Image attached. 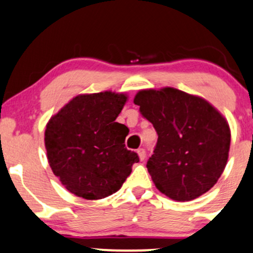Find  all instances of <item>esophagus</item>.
<instances>
[{"mask_svg":"<svg viewBox=\"0 0 253 253\" xmlns=\"http://www.w3.org/2000/svg\"><path fill=\"white\" fill-rule=\"evenodd\" d=\"M138 155H139L140 161L145 160V158H146V151H145V149H143V148L138 149Z\"/></svg>","mask_w":253,"mask_h":253,"instance_id":"obj_1","label":"esophagus"}]
</instances>
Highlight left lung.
Segmentation results:
<instances>
[{"label": "left lung", "instance_id": "obj_1", "mask_svg": "<svg viewBox=\"0 0 253 253\" xmlns=\"http://www.w3.org/2000/svg\"><path fill=\"white\" fill-rule=\"evenodd\" d=\"M134 104L158 135L146 163L155 186L177 202L209 191L228 160L230 131L223 116L205 99L173 87L139 91Z\"/></svg>", "mask_w": 253, "mask_h": 253}]
</instances>
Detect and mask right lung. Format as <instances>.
<instances>
[{"label":"right lung","instance_id":"obj_1","mask_svg":"<svg viewBox=\"0 0 253 253\" xmlns=\"http://www.w3.org/2000/svg\"><path fill=\"white\" fill-rule=\"evenodd\" d=\"M127 97L110 91L72 99L45 128V149L51 170L71 193L102 199L120 190L139 162L125 148L128 128L115 122Z\"/></svg>","mask_w":253,"mask_h":253}]
</instances>
